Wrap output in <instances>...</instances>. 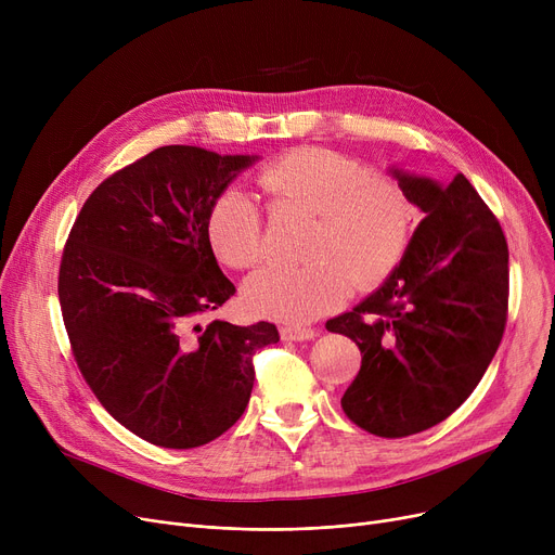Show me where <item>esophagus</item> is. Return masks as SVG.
I'll list each match as a JSON object with an SVG mask.
<instances>
[{
  "label": "esophagus",
  "instance_id": "34e87169",
  "mask_svg": "<svg viewBox=\"0 0 555 555\" xmlns=\"http://www.w3.org/2000/svg\"><path fill=\"white\" fill-rule=\"evenodd\" d=\"M281 337L285 341H308L317 337V331L312 328H295V326H281Z\"/></svg>",
  "mask_w": 555,
  "mask_h": 555
}]
</instances>
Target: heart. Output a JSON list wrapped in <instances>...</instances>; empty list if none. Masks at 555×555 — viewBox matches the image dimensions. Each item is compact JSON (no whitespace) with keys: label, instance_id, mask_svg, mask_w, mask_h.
<instances>
[{"label":"heart","instance_id":"b5f03b06","mask_svg":"<svg viewBox=\"0 0 555 555\" xmlns=\"http://www.w3.org/2000/svg\"><path fill=\"white\" fill-rule=\"evenodd\" d=\"M260 189L279 204L314 216L304 266H270L245 283V304L258 317L308 324L335 310L351 289L383 281L410 245L414 207L406 191L385 175L344 155L301 149L270 164ZM209 243L229 268L247 270L266 258L258 202L243 189L222 191L207 220Z\"/></svg>","mask_w":555,"mask_h":555}]
</instances>
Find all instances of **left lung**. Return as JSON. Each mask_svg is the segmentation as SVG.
I'll list each match as a JSON object with an SVG mask.
<instances>
[{
  "label": "left lung",
  "instance_id": "8db88e82",
  "mask_svg": "<svg viewBox=\"0 0 555 555\" xmlns=\"http://www.w3.org/2000/svg\"><path fill=\"white\" fill-rule=\"evenodd\" d=\"M423 220L385 283L326 324L351 337L362 366L341 410L400 439L446 421L492 362L506 326L508 245L459 172L450 184L389 166Z\"/></svg>",
  "mask_w": 555,
  "mask_h": 555
}]
</instances>
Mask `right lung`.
Segmentation results:
<instances>
[{"label": "right lung", "mask_w": 555, "mask_h": 555, "mask_svg": "<svg viewBox=\"0 0 555 555\" xmlns=\"http://www.w3.org/2000/svg\"><path fill=\"white\" fill-rule=\"evenodd\" d=\"M258 155L164 145L107 178L65 245L57 297L74 358L105 410L139 439L191 450L236 423L251 396V356L274 324L197 319L236 287L214 256V199Z\"/></svg>", "instance_id": "obj_1"}]
</instances>
